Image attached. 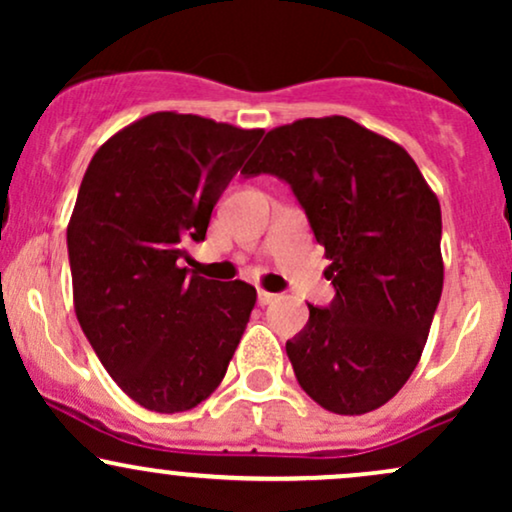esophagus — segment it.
<instances>
[{
    "label": "esophagus",
    "mask_w": 512,
    "mask_h": 512,
    "mask_svg": "<svg viewBox=\"0 0 512 512\" xmlns=\"http://www.w3.org/2000/svg\"><path fill=\"white\" fill-rule=\"evenodd\" d=\"M274 301H279V296H276V293L264 291V289L257 291V303H260V305H272Z\"/></svg>",
    "instance_id": "34e87169"
}]
</instances>
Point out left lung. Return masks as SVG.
<instances>
[{"label": "left lung", "instance_id": "8db88e82", "mask_svg": "<svg viewBox=\"0 0 512 512\" xmlns=\"http://www.w3.org/2000/svg\"><path fill=\"white\" fill-rule=\"evenodd\" d=\"M240 173L291 185L337 296L286 342L298 385L334 414L383 407L414 373L443 293L440 204L397 142L349 117L267 132Z\"/></svg>", "mask_w": 512, "mask_h": 512}]
</instances>
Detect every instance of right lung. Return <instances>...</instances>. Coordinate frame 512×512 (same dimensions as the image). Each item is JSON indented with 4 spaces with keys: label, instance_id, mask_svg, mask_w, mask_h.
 I'll use <instances>...</instances> for the list:
<instances>
[{
    "label": "right lung",
    "instance_id": "add662e5",
    "mask_svg": "<svg viewBox=\"0 0 512 512\" xmlns=\"http://www.w3.org/2000/svg\"><path fill=\"white\" fill-rule=\"evenodd\" d=\"M264 129L173 110L113 134L88 163L67 226L74 310L120 390L178 414L226 375L257 291L180 267Z\"/></svg>",
    "mask_w": 512,
    "mask_h": 512
}]
</instances>
